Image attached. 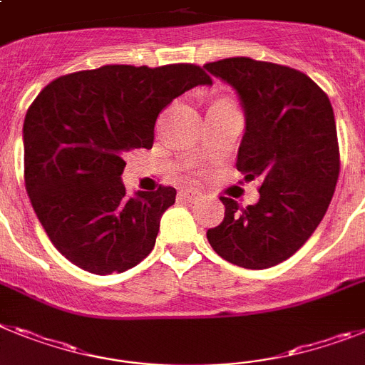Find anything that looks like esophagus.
<instances>
[{"mask_svg": "<svg viewBox=\"0 0 365 365\" xmlns=\"http://www.w3.org/2000/svg\"><path fill=\"white\" fill-rule=\"evenodd\" d=\"M180 194L185 195L186 199H188V201H195V199H199L201 197V192H199V190H195V188H186V190H182V192H180Z\"/></svg>", "mask_w": 365, "mask_h": 365, "instance_id": "1", "label": "esophagus"}]
</instances>
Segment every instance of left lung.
Segmentation results:
<instances>
[{"mask_svg": "<svg viewBox=\"0 0 365 365\" xmlns=\"http://www.w3.org/2000/svg\"><path fill=\"white\" fill-rule=\"evenodd\" d=\"M205 70L238 93L245 133L236 168L245 180H262L258 203L240 208L220 197L225 217L207 238L230 264L277 266L303 247L334 195L339 149L332 105L310 77L273 62L232 57Z\"/></svg>", "mask_w": 365, "mask_h": 365, "instance_id": "1", "label": "left lung"}]
</instances>
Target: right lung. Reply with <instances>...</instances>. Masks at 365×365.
Wrapping results in <instances>:
<instances>
[{
    "mask_svg": "<svg viewBox=\"0 0 365 365\" xmlns=\"http://www.w3.org/2000/svg\"><path fill=\"white\" fill-rule=\"evenodd\" d=\"M212 79L194 64H110L49 83L24 121L31 205L53 245L90 273H121L155 247L177 190L135 192L121 182L125 153L149 149L155 123L180 93Z\"/></svg>",
    "mask_w": 365,
    "mask_h": 365,
    "instance_id": "1",
    "label": "right lung"
}]
</instances>
